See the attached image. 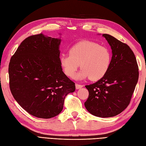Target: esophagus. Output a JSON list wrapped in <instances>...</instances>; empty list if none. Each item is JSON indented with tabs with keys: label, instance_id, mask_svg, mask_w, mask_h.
<instances>
[{
	"label": "esophagus",
	"instance_id": "1",
	"mask_svg": "<svg viewBox=\"0 0 146 146\" xmlns=\"http://www.w3.org/2000/svg\"><path fill=\"white\" fill-rule=\"evenodd\" d=\"M83 85H80V84H77V83H76V89H77V90L80 89V88H83Z\"/></svg>",
	"mask_w": 146,
	"mask_h": 146
}]
</instances>
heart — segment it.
I'll list each match as a JSON object with an SVG mask.
<instances>
[{
	"label": "heart",
	"instance_id": "heart-1",
	"mask_svg": "<svg viewBox=\"0 0 146 146\" xmlns=\"http://www.w3.org/2000/svg\"><path fill=\"white\" fill-rule=\"evenodd\" d=\"M111 61V54L107 47L90 41L75 44L70 48L69 55L60 56L61 67L69 77L74 76L80 65L82 69L75 77L79 80L89 77L92 81L100 80L107 73Z\"/></svg>",
	"mask_w": 146,
	"mask_h": 146
}]
</instances>
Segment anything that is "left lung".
<instances>
[{
	"instance_id": "left-lung-1",
	"label": "left lung",
	"mask_w": 146,
	"mask_h": 146,
	"mask_svg": "<svg viewBox=\"0 0 146 146\" xmlns=\"http://www.w3.org/2000/svg\"><path fill=\"white\" fill-rule=\"evenodd\" d=\"M102 36L112 50L111 64L104 77L85 86L89 96L85 106L92 115L110 117L120 114L129 105L139 72L135 54L129 46L110 35Z\"/></svg>"
}]
</instances>
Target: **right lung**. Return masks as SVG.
<instances>
[{
  "instance_id": "1",
  "label": "right lung",
  "mask_w": 146,
  "mask_h": 146,
  "mask_svg": "<svg viewBox=\"0 0 146 146\" xmlns=\"http://www.w3.org/2000/svg\"><path fill=\"white\" fill-rule=\"evenodd\" d=\"M61 42V37L32 35L21 42L10 60L8 74L13 98L38 118L58 115L65 97L76 90L60 63Z\"/></svg>"
}]
</instances>
